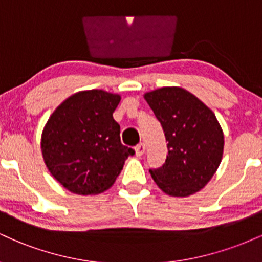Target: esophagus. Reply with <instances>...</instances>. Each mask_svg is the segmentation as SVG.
<instances>
[{
    "instance_id": "obj_1",
    "label": "esophagus",
    "mask_w": 262,
    "mask_h": 262,
    "mask_svg": "<svg viewBox=\"0 0 262 262\" xmlns=\"http://www.w3.org/2000/svg\"><path fill=\"white\" fill-rule=\"evenodd\" d=\"M145 144L144 143H141V144H139V145L137 146V148H135V155L137 156H143L144 155V152H145Z\"/></svg>"
}]
</instances>
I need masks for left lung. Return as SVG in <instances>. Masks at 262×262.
<instances>
[{
	"instance_id": "1",
	"label": "left lung",
	"mask_w": 262,
	"mask_h": 262,
	"mask_svg": "<svg viewBox=\"0 0 262 262\" xmlns=\"http://www.w3.org/2000/svg\"><path fill=\"white\" fill-rule=\"evenodd\" d=\"M144 98L167 141L165 164L149 170L150 175L169 196L194 194L210 181L223 158L224 134L217 117L193 93L179 86L146 92Z\"/></svg>"
}]
</instances>
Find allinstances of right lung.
<instances>
[{
    "label": "right lung",
    "mask_w": 262,
    "mask_h": 262,
    "mask_svg": "<svg viewBox=\"0 0 262 262\" xmlns=\"http://www.w3.org/2000/svg\"><path fill=\"white\" fill-rule=\"evenodd\" d=\"M121 95L79 91L62 101L45 123L40 148L48 170L66 189L81 196L112 187L134 150L121 143L113 112Z\"/></svg>",
    "instance_id": "add662e5"
}]
</instances>
